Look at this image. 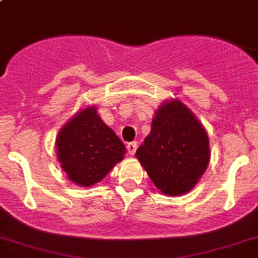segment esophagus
<instances>
[{
    "label": "esophagus",
    "mask_w": 258,
    "mask_h": 258,
    "mask_svg": "<svg viewBox=\"0 0 258 258\" xmlns=\"http://www.w3.org/2000/svg\"><path fill=\"white\" fill-rule=\"evenodd\" d=\"M137 151V142H130L127 143V152L130 155H134Z\"/></svg>",
    "instance_id": "esophagus-1"
}]
</instances>
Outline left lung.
<instances>
[{
	"mask_svg": "<svg viewBox=\"0 0 258 258\" xmlns=\"http://www.w3.org/2000/svg\"><path fill=\"white\" fill-rule=\"evenodd\" d=\"M136 157L158 189L180 196L191 191L207 169L208 135L191 110L172 99L157 110L151 134Z\"/></svg>",
	"mask_w": 258,
	"mask_h": 258,
	"instance_id": "left-lung-1",
	"label": "left lung"
}]
</instances>
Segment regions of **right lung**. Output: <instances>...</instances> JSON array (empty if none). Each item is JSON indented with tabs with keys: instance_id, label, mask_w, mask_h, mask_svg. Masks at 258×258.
Wrapping results in <instances>:
<instances>
[{
	"instance_id": "add662e5",
	"label": "right lung",
	"mask_w": 258,
	"mask_h": 258,
	"mask_svg": "<svg viewBox=\"0 0 258 258\" xmlns=\"http://www.w3.org/2000/svg\"><path fill=\"white\" fill-rule=\"evenodd\" d=\"M61 168L78 186H93L122 160L126 147L97 114V107L81 110L56 138Z\"/></svg>"
}]
</instances>
